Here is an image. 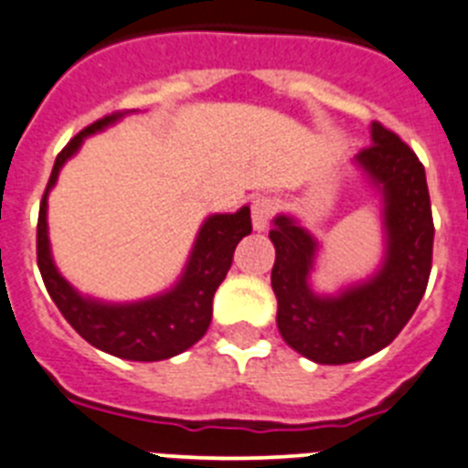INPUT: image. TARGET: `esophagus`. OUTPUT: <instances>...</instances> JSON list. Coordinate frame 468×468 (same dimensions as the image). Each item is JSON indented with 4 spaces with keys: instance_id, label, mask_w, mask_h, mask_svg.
Listing matches in <instances>:
<instances>
[{
    "instance_id": "1",
    "label": "esophagus",
    "mask_w": 468,
    "mask_h": 468,
    "mask_svg": "<svg viewBox=\"0 0 468 468\" xmlns=\"http://www.w3.org/2000/svg\"><path fill=\"white\" fill-rule=\"evenodd\" d=\"M277 205L272 197H256L251 203V224H254V230H265L268 224H271L272 214H275Z\"/></svg>"
}]
</instances>
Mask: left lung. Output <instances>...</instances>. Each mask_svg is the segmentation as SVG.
I'll return each mask as SVG.
<instances>
[{
    "instance_id": "8db88e82",
    "label": "left lung",
    "mask_w": 468,
    "mask_h": 468,
    "mask_svg": "<svg viewBox=\"0 0 468 468\" xmlns=\"http://www.w3.org/2000/svg\"><path fill=\"white\" fill-rule=\"evenodd\" d=\"M352 165L382 203L385 254L373 275L335 293H317L310 284L317 238L292 214L272 218L277 328L289 347L314 364H352L387 347L418 310L431 272L433 218L418 155L399 134L373 123L370 146Z\"/></svg>"
}]
</instances>
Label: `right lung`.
I'll list each match as a JSON object with an SVG mask.
<instances>
[{
    "mask_svg": "<svg viewBox=\"0 0 468 468\" xmlns=\"http://www.w3.org/2000/svg\"><path fill=\"white\" fill-rule=\"evenodd\" d=\"M125 113H112L88 125L58 154L37 224V263L50 298L71 328L92 347L128 361H163L182 355L203 338L212 322V298L233 263V251L251 233L250 207L235 214H209L191 247L186 265L175 284L163 293L130 303H107L79 293L58 271L48 239V193L62 165L81 149L83 140L109 128Z\"/></svg>",
    "mask_w": 468,
    "mask_h": 468,
    "instance_id": "1",
    "label": "right lung"
}]
</instances>
